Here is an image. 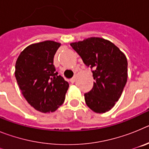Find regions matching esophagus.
Returning <instances> with one entry per match:
<instances>
[{
	"label": "esophagus",
	"instance_id": "obj_1",
	"mask_svg": "<svg viewBox=\"0 0 149 149\" xmlns=\"http://www.w3.org/2000/svg\"><path fill=\"white\" fill-rule=\"evenodd\" d=\"M75 79H76V77L74 76V77H73L72 79H71L70 82L72 83V84H74V81H75Z\"/></svg>",
	"mask_w": 149,
	"mask_h": 149
}]
</instances>
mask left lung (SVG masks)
Masks as SVG:
<instances>
[{
	"label": "left lung",
	"mask_w": 149,
	"mask_h": 149,
	"mask_svg": "<svg viewBox=\"0 0 149 149\" xmlns=\"http://www.w3.org/2000/svg\"><path fill=\"white\" fill-rule=\"evenodd\" d=\"M70 45L84 64L90 67L95 80L93 89L84 94L86 105L97 113L109 111L119 101L127 83L125 55L102 38H88Z\"/></svg>",
	"instance_id": "obj_1"
}]
</instances>
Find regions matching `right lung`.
Listing matches in <instances>:
<instances>
[{"label":"right lung","instance_id":"1","mask_svg":"<svg viewBox=\"0 0 149 149\" xmlns=\"http://www.w3.org/2000/svg\"><path fill=\"white\" fill-rule=\"evenodd\" d=\"M60 43L45 41L27 46L17 59L15 76L22 95L36 110L50 113L64 102L69 84L58 75L54 56Z\"/></svg>","mask_w":149,"mask_h":149}]
</instances>
